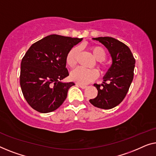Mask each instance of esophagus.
<instances>
[{"instance_id":"esophagus-1","label":"esophagus","mask_w":156,"mask_h":156,"mask_svg":"<svg viewBox=\"0 0 156 156\" xmlns=\"http://www.w3.org/2000/svg\"><path fill=\"white\" fill-rule=\"evenodd\" d=\"M77 85H78V86L80 87H81V88H83V89H85V88H86V87H87L86 85H81V84H77Z\"/></svg>"}]
</instances>
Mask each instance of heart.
<instances>
[{"label":"heart","mask_w":156,"mask_h":156,"mask_svg":"<svg viewBox=\"0 0 156 156\" xmlns=\"http://www.w3.org/2000/svg\"><path fill=\"white\" fill-rule=\"evenodd\" d=\"M89 50L93 54L94 58L98 61L97 64L98 69L101 71H104L106 68V64L103 62V61L107 58V54L106 50L100 46H91L89 47ZM78 52V47H73L68 52L66 57V63L68 66L73 68L76 65ZM98 76V71L95 69L87 70L83 68H77L71 71L70 77L72 80L80 84H87L97 78Z\"/></svg>","instance_id":"obj_1"}]
</instances>
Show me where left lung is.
I'll return each mask as SVG.
<instances>
[{
  "mask_svg": "<svg viewBox=\"0 0 156 156\" xmlns=\"http://www.w3.org/2000/svg\"><path fill=\"white\" fill-rule=\"evenodd\" d=\"M93 39L108 49L112 64L103 78L102 84H94L98 95L90 102L98 108L109 109L119 105L126 97L133 78L136 61L130 49L122 41L109 37Z\"/></svg>",
  "mask_w": 156,
  "mask_h": 156,
  "instance_id": "obj_1",
  "label": "left lung"
}]
</instances>
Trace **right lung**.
I'll return each instance as SVG.
<instances>
[{
    "label": "right lung",
    "instance_id": "1",
    "mask_svg": "<svg viewBox=\"0 0 156 156\" xmlns=\"http://www.w3.org/2000/svg\"><path fill=\"white\" fill-rule=\"evenodd\" d=\"M83 38L51 34L34 43L22 59L20 83L28 104L41 113L58 109L73 82L61 80L69 75L66 57Z\"/></svg>",
    "mask_w": 156,
    "mask_h": 156
}]
</instances>
